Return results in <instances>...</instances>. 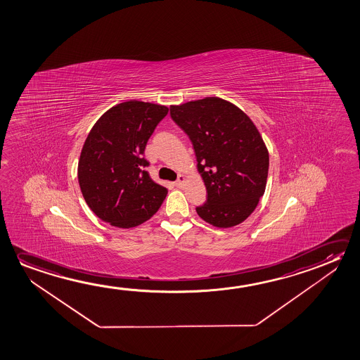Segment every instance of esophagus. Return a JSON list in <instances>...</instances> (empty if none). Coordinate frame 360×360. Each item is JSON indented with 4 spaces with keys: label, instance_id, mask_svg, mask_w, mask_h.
<instances>
[{
    "label": "esophagus",
    "instance_id": "esophagus-1",
    "mask_svg": "<svg viewBox=\"0 0 360 360\" xmlns=\"http://www.w3.org/2000/svg\"><path fill=\"white\" fill-rule=\"evenodd\" d=\"M185 183H186V177L184 176V175H179L175 185H176L177 188H183Z\"/></svg>",
    "mask_w": 360,
    "mask_h": 360
}]
</instances>
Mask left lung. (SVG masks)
I'll use <instances>...</instances> for the list:
<instances>
[{
  "instance_id": "1",
  "label": "left lung",
  "mask_w": 360,
  "mask_h": 360,
  "mask_svg": "<svg viewBox=\"0 0 360 360\" xmlns=\"http://www.w3.org/2000/svg\"><path fill=\"white\" fill-rule=\"evenodd\" d=\"M170 114L193 143L207 193L198 215L215 228L245 221L268 180V148L255 124L236 105L217 96L172 105Z\"/></svg>"
}]
</instances>
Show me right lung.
<instances>
[{
  "mask_svg": "<svg viewBox=\"0 0 360 360\" xmlns=\"http://www.w3.org/2000/svg\"><path fill=\"white\" fill-rule=\"evenodd\" d=\"M169 112L159 103H117L95 122L81 150L77 179L86 204L112 226L130 229L154 217L167 188L151 180L143 151Z\"/></svg>",
  "mask_w": 360,
  "mask_h": 360,
  "instance_id": "1",
  "label": "right lung"
}]
</instances>
